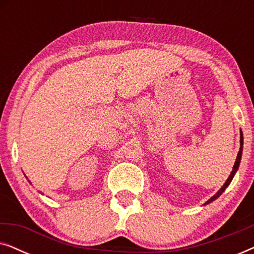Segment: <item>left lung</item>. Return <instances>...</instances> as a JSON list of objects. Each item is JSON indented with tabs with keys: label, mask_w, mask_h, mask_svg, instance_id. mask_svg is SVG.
I'll return each instance as SVG.
<instances>
[{
	"label": "left lung",
	"mask_w": 254,
	"mask_h": 254,
	"mask_svg": "<svg viewBox=\"0 0 254 254\" xmlns=\"http://www.w3.org/2000/svg\"><path fill=\"white\" fill-rule=\"evenodd\" d=\"M242 152H243V134H242V131H241V149H239V151H238V155H237V158H236V162H235V165H234V169H232V171H231V173H230V176H229V178L227 179V182L224 183V185L222 186V189L218 190V192L215 194L214 196H211L209 200L207 201L206 203L204 204H208V203H210L211 201H214L215 199H217L218 196L221 195L222 193L224 192V190L227 189V187L229 186V184L231 183V180H232V178H234V176H235V173L237 172V170H238V166H239V163H241V158H242Z\"/></svg>",
	"instance_id": "obj_1"
}]
</instances>
